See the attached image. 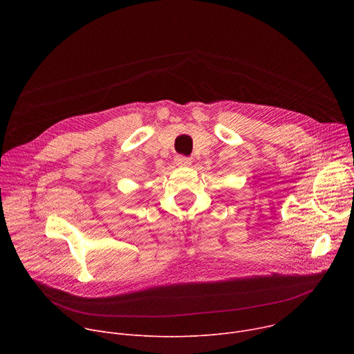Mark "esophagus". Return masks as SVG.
<instances>
[{"instance_id": "1", "label": "esophagus", "mask_w": 354, "mask_h": 354, "mask_svg": "<svg viewBox=\"0 0 354 354\" xmlns=\"http://www.w3.org/2000/svg\"><path fill=\"white\" fill-rule=\"evenodd\" d=\"M176 165H180V167H187V165H190L192 164V160L190 158H187V157H182V156H179V157H176Z\"/></svg>"}]
</instances>
